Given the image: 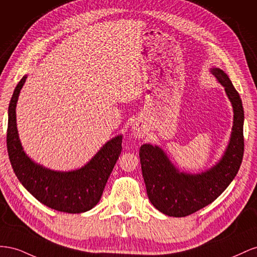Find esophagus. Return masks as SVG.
<instances>
[{"label": "esophagus", "instance_id": "1", "mask_svg": "<svg viewBox=\"0 0 257 257\" xmlns=\"http://www.w3.org/2000/svg\"><path fill=\"white\" fill-rule=\"evenodd\" d=\"M131 130H133V135L134 137L138 138V139H142L145 137L146 135V128L143 123L141 122H136L133 124V128H131Z\"/></svg>", "mask_w": 257, "mask_h": 257}]
</instances>
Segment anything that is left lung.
I'll return each instance as SVG.
<instances>
[{
  "label": "left lung",
  "mask_w": 257,
  "mask_h": 257,
  "mask_svg": "<svg viewBox=\"0 0 257 257\" xmlns=\"http://www.w3.org/2000/svg\"><path fill=\"white\" fill-rule=\"evenodd\" d=\"M211 73L224 86L233 109L230 140L221 160L207 171L189 174L180 172L159 146L143 144L139 152L149 199L154 207L166 215L187 216L213 202L230 184L242 163V101L223 70L213 68Z\"/></svg>",
  "instance_id": "left-lung-1"
}]
</instances>
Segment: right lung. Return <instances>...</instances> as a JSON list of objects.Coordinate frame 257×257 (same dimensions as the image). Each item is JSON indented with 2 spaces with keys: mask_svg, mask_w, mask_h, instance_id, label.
<instances>
[{
  "mask_svg": "<svg viewBox=\"0 0 257 257\" xmlns=\"http://www.w3.org/2000/svg\"><path fill=\"white\" fill-rule=\"evenodd\" d=\"M26 78L27 75L15 88L9 106L6 142L13 170L28 192L48 208L67 213L89 211L99 202L120 155L122 137L106 142L89 163L77 170L54 171L35 164L23 149L16 123V105Z\"/></svg>",
  "mask_w": 257,
  "mask_h": 257,
  "instance_id": "1",
  "label": "right lung"
}]
</instances>
